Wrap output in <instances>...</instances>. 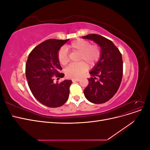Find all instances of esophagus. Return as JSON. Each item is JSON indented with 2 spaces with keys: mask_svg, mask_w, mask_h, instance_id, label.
<instances>
[{
  "mask_svg": "<svg viewBox=\"0 0 150 150\" xmlns=\"http://www.w3.org/2000/svg\"><path fill=\"white\" fill-rule=\"evenodd\" d=\"M80 81V79H72V81H73V82H75V81Z\"/></svg>",
  "mask_w": 150,
  "mask_h": 150,
  "instance_id": "1",
  "label": "esophagus"
}]
</instances>
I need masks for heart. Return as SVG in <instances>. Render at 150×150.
<instances>
[{"label":"heart","mask_w":150,"mask_h":150,"mask_svg":"<svg viewBox=\"0 0 150 150\" xmlns=\"http://www.w3.org/2000/svg\"><path fill=\"white\" fill-rule=\"evenodd\" d=\"M68 48L72 52L79 53L77 61L79 62L76 64L68 66L64 70L66 76L71 79H78L87 70V65L91 67L99 60L101 51L99 46L96 44H91L87 40L78 39L71 42ZM57 59L62 66L69 62V56L67 50L61 47L57 53Z\"/></svg>","instance_id":"heart-1"}]
</instances>
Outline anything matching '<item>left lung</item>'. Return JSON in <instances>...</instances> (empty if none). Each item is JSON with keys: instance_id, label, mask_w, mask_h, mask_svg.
<instances>
[{"instance_id": "8db88e82", "label": "left lung", "mask_w": 150, "mask_h": 150, "mask_svg": "<svg viewBox=\"0 0 150 150\" xmlns=\"http://www.w3.org/2000/svg\"><path fill=\"white\" fill-rule=\"evenodd\" d=\"M83 38L93 40L101 48L97 65L90 72L89 84L84 90L86 99L94 104L106 103L118 90L121 83L123 63L121 53L111 40L98 34H88Z\"/></svg>"}]
</instances>
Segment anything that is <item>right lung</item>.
Returning <instances> with one entry per match:
<instances>
[{
	"instance_id": "right-lung-1",
	"label": "right lung",
	"mask_w": 150,
	"mask_h": 150,
	"mask_svg": "<svg viewBox=\"0 0 150 150\" xmlns=\"http://www.w3.org/2000/svg\"><path fill=\"white\" fill-rule=\"evenodd\" d=\"M69 39H47L34 47L25 64V76L33 96L49 108L62 106L69 95L71 80L54 82V78H63L62 68L57 59V53Z\"/></svg>"
}]
</instances>
